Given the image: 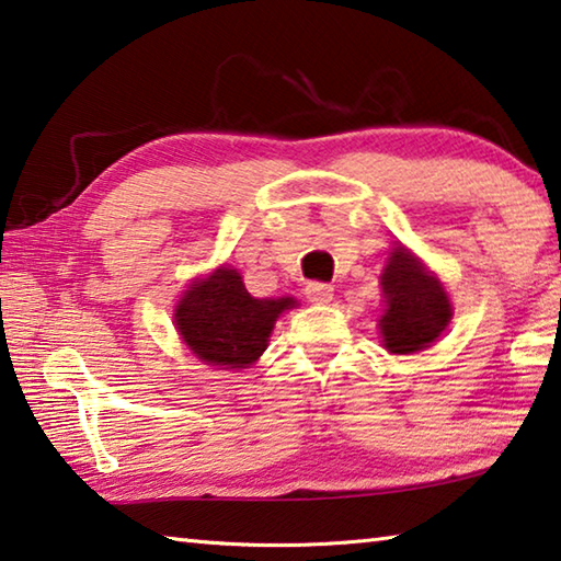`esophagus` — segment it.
I'll list each match as a JSON object with an SVG mask.
<instances>
[{
	"mask_svg": "<svg viewBox=\"0 0 561 561\" xmlns=\"http://www.w3.org/2000/svg\"><path fill=\"white\" fill-rule=\"evenodd\" d=\"M332 286H328V283H308L306 286V298L310 302H316V306H322V302H330L332 300Z\"/></svg>",
	"mask_w": 561,
	"mask_h": 561,
	"instance_id": "obj_1",
	"label": "esophagus"
}]
</instances>
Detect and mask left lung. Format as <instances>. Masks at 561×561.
I'll list each match as a JSON object with an SVG mask.
<instances>
[{
  "mask_svg": "<svg viewBox=\"0 0 561 561\" xmlns=\"http://www.w3.org/2000/svg\"><path fill=\"white\" fill-rule=\"evenodd\" d=\"M379 283L387 306L379 318L385 347L394 355H414L431 347L454 318L444 283L401 243L391 249Z\"/></svg>",
  "mask_w": 561,
  "mask_h": 561,
  "instance_id": "obj_1",
  "label": "left lung"
}]
</instances>
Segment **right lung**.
Instances as JSON below:
<instances>
[{
    "label": "right lung",
    "instance_id": "add662e5",
    "mask_svg": "<svg viewBox=\"0 0 561 561\" xmlns=\"http://www.w3.org/2000/svg\"><path fill=\"white\" fill-rule=\"evenodd\" d=\"M293 298H253L236 268L196 278L174 308V325L196 359L219 369H245L259 359Z\"/></svg>",
    "mask_w": 561,
    "mask_h": 561
}]
</instances>
